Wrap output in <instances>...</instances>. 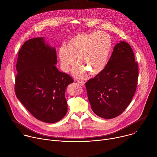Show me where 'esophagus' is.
Instances as JSON below:
<instances>
[{
    "label": "esophagus",
    "mask_w": 157,
    "mask_h": 157,
    "mask_svg": "<svg viewBox=\"0 0 157 157\" xmlns=\"http://www.w3.org/2000/svg\"><path fill=\"white\" fill-rule=\"evenodd\" d=\"M78 83L82 86H84L85 85V82L83 81H78Z\"/></svg>",
    "instance_id": "esophagus-1"
}]
</instances>
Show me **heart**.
Masks as SVG:
<instances>
[{
	"instance_id": "1",
	"label": "heart",
	"mask_w": 157,
	"mask_h": 157,
	"mask_svg": "<svg viewBox=\"0 0 157 157\" xmlns=\"http://www.w3.org/2000/svg\"><path fill=\"white\" fill-rule=\"evenodd\" d=\"M112 50V40L105 33L94 32L79 33L70 38L58 52L61 68L68 73L71 67L78 64L73 71L78 78H84L86 72L91 76L101 73L107 63Z\"/></svg>"
}]
</instances>
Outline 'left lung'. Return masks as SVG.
<instances>
[{
	"mask_svg": "<svg viewBox=\"0 0 157 157\" xmlns=\"http://www.w3.org/2000/svg\"><path fill=\"white\" fill-rule=\"evenodd\" d=\"M138 75V64L132 48L127 42L120 41L104 70L86 82L94 113L104 119L121 114L136 93Z\"/></svg>",
	"mask_w": 157,
	"mask_h": 157,
	"instance_id": "1",
	"label": "left lung"
}]
</instances>
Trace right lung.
Here are the masks:
<instances>
[{
    "label": "right lung",
    "instance_id": "right-lung-1",
    "mask_svg": "<svg viewBox=\"0 0 157 157\" xmlns=\"http://www.w3.org/2000/svg\"><path fill=\"white\" fill-rule=\"evenodd\" d=\"M55 47L44 37L26 41L18 55L15 92L17 98L38 120L46 123L59 121L66 115L67 86L73 82L68 74L56 67Z\"/></svg>",
    "mask_w": 157,
    "mask_h": 157
}]
</instances>
